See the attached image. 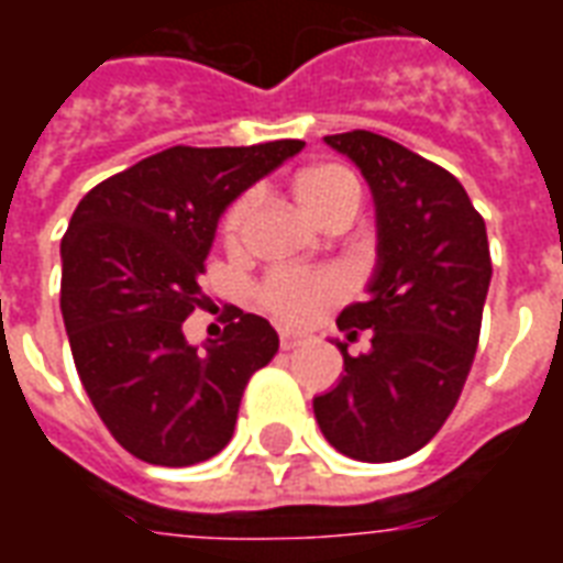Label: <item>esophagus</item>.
Here are the masks:
<instances>
[{"mask_svg":"<svg viewBox=\"0 0 563 563\" xmlns=\"http://www.w3.org/2000/svg\"><path fill=\"white\" fill-rule=\"evenodd\" d=\"M298 343H301V338H298V334H289V331H283V334H280L283 350H295Z\"/></svg>","mask_w":563,"mask_h":563,"instance_id":"1","label":"esophagus"}]
</instances>
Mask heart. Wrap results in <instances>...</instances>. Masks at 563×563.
<instances>
[{"mask_svg": "<svg viewBox=\"0 0 563 563\" xmlns=\"http://www.w3.org/2000/svg\"><path fill=\"white\" fill-rule=\"evenodd\" d=\"M295 192L319 222L331 217L334 210H358V201H362V186L355 180V174L338 165V162L307 165L305 172L295 177ZM250 213H253V192H241L225 208L220 220V234L225 246H238L244 241ZM341 292L343 280L341 274H334V271H317V274L277 271L258 286V301L268 307L274 317H280L283 322L301 325L307 319L317 317L319 307L334 301Z\"/></svg>", "mask_w": 563, "mask_h": 563, "instance_id": "obj_1", "label": "heart"}]
</instances>
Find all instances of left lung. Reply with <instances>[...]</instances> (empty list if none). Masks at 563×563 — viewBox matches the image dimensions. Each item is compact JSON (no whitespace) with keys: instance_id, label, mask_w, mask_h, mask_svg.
<instances>
[{"instance_id":"8db88e82","label":"left lung","mask_w":563,"mask_h":563,"mask_svg":"<svg viewBox=\"0 0 563 563\" xmlns=\"http://www.w3.org/2000/svg\"><path fill=\"white\" fill-rule=\"evenodd\" d=\"M362 168L377 205V274L371 301L350 305L338 329L341 383L313 398L331 446L355 461L413 455L443 428L471 374L492 283L485 220L464 186L434 162L367 129L325 135Z\"/></svg>"}]
</instances>
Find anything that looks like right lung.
Listing matches in <instances>:
<instances>
[{"label": "right lung", "mask_w": 563, "mask_h": 563, "mask_svg": "<svg viewBox=\"0 0 563 563\" xmlns=\"http://www.w3.org/2000/svg\"><path fill=\"white\" fill-rule=\"evenodd\" d=\"M301 147H168L92 186L71 213L63 322L96 413L135 459L189 467L232 440L246 383L280 338L229 307V325L198 350L184 319L208 301L198 277L222 210Z\"/></svg>", "instance_id": "add662e5"}]
</instances>
